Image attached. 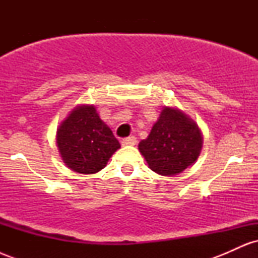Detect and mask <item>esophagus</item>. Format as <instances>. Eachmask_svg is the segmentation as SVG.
<instances>
[{"mask_svg": "<svg viewBox=\"0 0 258 258\" xmlns=\"http://www.w3.org/2000/svg\"><path fill=\"white\" fill-rule=\"evenodd\" d=\"M136 143H137V138L133 137V136L123 138L122 141H121V144H122V146H135Z\"/></svg>", "mask_w": 258, "mask_h": 258, "instance_id": "34e87169", "label": "esophagus"}]
</instances>
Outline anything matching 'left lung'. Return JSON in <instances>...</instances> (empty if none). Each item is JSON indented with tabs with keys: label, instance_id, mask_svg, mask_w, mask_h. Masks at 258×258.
Returning a JSON list of instances; mask_svg holds the SVG:
<instances>
[{
	"label": "left lung",
	"instance_id": "left-lung-1",
	"mask_svg": "<svg viewBox=\"0 0 258 258\" xmlns=\"http://www.w3.org/2000/svg\"><path fill=\"white\" fill-rule=\"evenodd\" d=\"M203 135L197 122L176 108L165 106L147 139L138 149L150 170L161 176H176L199 158Z\"/></svg>",
	"mask_w": 258,
	"mask_h": 258
}]
</instances>
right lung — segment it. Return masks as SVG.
Wrapping results in <instances>:
<instances>
[{"label": "right lung", "mask_w": 258, "mask_h": 258, "mask_svg": "<svg viewBox=\"0 0 258 258\" xmlns=\"http://www.w3.org/2000/svg\"><path fill=\"white\" fill-rule=\"evenodd\" d=\"M57 146L70 170L92 174L106 166L120 143L100 120L94 105H79L70 111L57 131Z\"/></svg>", "instance_id": "1"}]
</instances>
